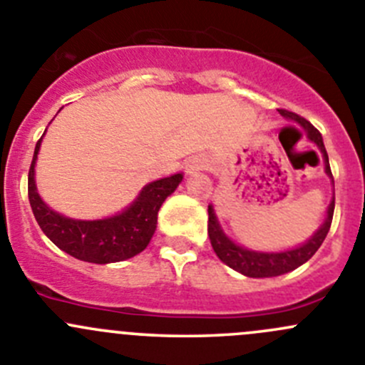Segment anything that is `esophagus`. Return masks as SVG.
<instances>
[{
	"instance_id": "obj_1",
	"label": "esophagus",
	"mask_w": 365,
	"mask_h": 365,
	"mask_svg": "<svg viewBox=\"0 0 365 365\" xmlns=\"http://www.w3.org/2000/svg\"><path fill=\"white\" fill-rule=\"evenodd\" d=\"M203 168H205V162H203V158H200V157L189 158V160H187V164H185V169H187V173H189V175L201 171Z\"/></svg>"
}]
</instances>
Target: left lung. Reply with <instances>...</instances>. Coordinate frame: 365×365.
I'll list each match as a JSON object with an SVG mask.
<instances>
[{"label": "left lung", "instance_id": "left-lung-1", "mask_svg": "<svg viewBox=\"0 0 365 365\" xmlns=\"http://www.w3.org/2000/svg\"><path fill=\"white\" fill-rule=\"evenodd\" d=\"M280 112L284 118L292 119V121H298L299 125H303L307 128V133H309V139L312 143L317 144V148L321 150L324 158V169H327V175L334 180V175H331L330 162H328V153L327 148L323 144V137H321L319 130L314 128L305 118L294 114V112H289L285 108H280ZM334 208H335V197L331 200L330 207H328V217L327 221L323 222L319 230L314 233L312 239L309 240L303 246L296 247V250L291 251H282V253H260V251H251L244 250V247L233 244L228 237L222 233V230L219 228V222L215 219L214 208L208 207V237H210V244L214 247L215 255L221 258V262H225L228 267L235 269V271L242 272L250 278H269V277H280V274H285L289 271H294L296 267H299L302 264H305L309 258L314 257L317 250L321 247L323 240L327 239L328 232H330L331 219H334Z\"/></svg>", "mask_w": 365, "mask_h": 365}]
</instances>
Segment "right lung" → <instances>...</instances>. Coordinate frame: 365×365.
<instances>
[{
    "label": "right lung",
    "instance_id": "right-lung-1",
    "mask_svg": "<svg viewBox=\"0 0 365 365\" xmlns=\"http://www.w3.org/2000/svg\"><path fill=\"white\" fill-rule=\"evenodd\" d=\"M41 139L35 146L34 160L28 171V200L46 237L71 257L93 264L121 262L146 250L157 228V215L162 203L169 194L175 192L183 176L173 175L151 182L123 214L100 221H76L53 212L37 194L34 168Z\"/></svg>",
    "mask_w": 365,
    "mask_h": 365
}]
</instances>
